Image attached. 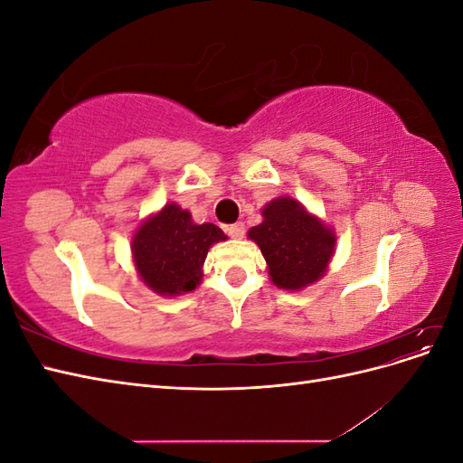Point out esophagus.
Segmentation results:
<instances>
[{"label":"esophagus","instance_id":"obj_1","mask_svg":"<svg viewBox=\"0 0 463 463\" xmlns=\"http://www.w3.org/2000/svg\"><path fill=\"white\" fill-rule=\"evenodd\" d=\"M226 232H228L230 237H233V240H241V237L245 235V226L241 222H237V223H232V226H228Z\"/></svg>","mask_w":463,"mask_h":463}]
</instances>
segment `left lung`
<instances>
[{
	"label": "left lung",
	"mask_w": 463,
	"mask_h": 463,
	"mask_svg": "<svg viewBox=\"0 0 463 463\" xmlns=\"http://www.w3.org/2000/svg\"><path fill=\"white\" fill-rule=\"evenodd\" d=\"M264 220L249 230V237L269 262L278 288L301 289L326 272L335 237L315 216L289 197L276 199L262 210Z\"/></svg>",
	"instance_id": "obj_1"
}]
</instances>
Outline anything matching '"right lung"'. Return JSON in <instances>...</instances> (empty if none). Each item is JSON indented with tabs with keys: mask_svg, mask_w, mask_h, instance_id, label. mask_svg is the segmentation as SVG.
<instances>
[{
	"mask_svg": "<svg viewBox=\"0 0 463 463\" xmlns=\"http://www.w3.org/2000/svg\"><path fill=\"white\" fill-rule=\"evenodd\" d=\"M226 240L214 223H194L170 203L137 230L133 257L143 282L160 296H179L201 284L210 245Z\"/></svg>",
	"mask_w": 463,
	"mask_h": 463,
	"instance_id": "add662e5",
	"label": "right lung"
}]
</instances>
